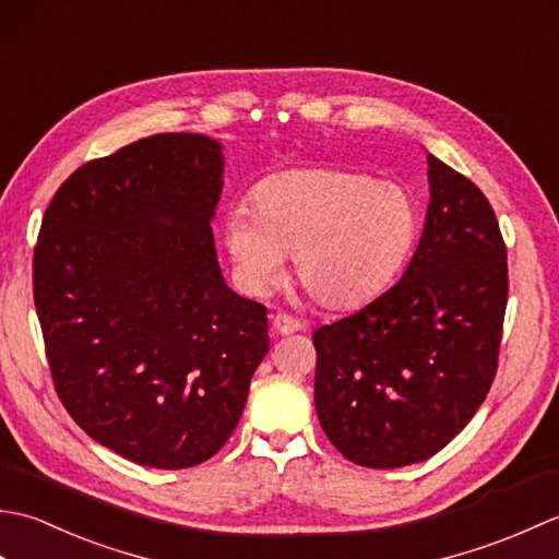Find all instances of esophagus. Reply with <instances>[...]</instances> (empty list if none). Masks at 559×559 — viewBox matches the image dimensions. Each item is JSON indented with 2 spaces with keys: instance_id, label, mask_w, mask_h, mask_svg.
Instances as JSON below:
<instances>
[{
  "instance_id": "34e87169",
  "label": "esophagus",
  "mask_w": 559,
  "mask_h": 559,
  "mask_svg": "<svg viewBox=\"0 0 559 559\" xmlns=\"http://www.w3.org/2000/svg\"><path fill=\"white\" fill-rule=\"evenodd\" d=\"M271 329L281 336H288V334H295V331H300L302 324L298 322V319H293L290 314H276L271 319Z\"/></svg>"
}]
</instances>
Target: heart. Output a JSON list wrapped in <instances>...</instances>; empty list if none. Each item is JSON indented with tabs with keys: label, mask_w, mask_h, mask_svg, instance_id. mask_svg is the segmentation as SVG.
Wrapping results in <instances>:
<instances>
[{
	"label": "heart",
	"mask_w": 559,
	"mask_h": 559,
	"mask_svg": "<svg viewBox=\"0 0 559 559\" xmlns=\"http://www.w3.org/2000/svg\"><path fill=\"white\" fill-rule=\"evenodd\" d=\"M420 211L406 187L346 170H288L259 182L249 209L233 206L223 245L249 293H266L293 254L295 276L331 307L362 305L406 264Z\"/></svg>",
	"instance_id": "obj_1"
}]
</instances>
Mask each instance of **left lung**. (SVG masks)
Returning a JSON list of instances; mask_svg holds the SVG:
<instances>
[{
    "label": "left lung",
    "instance_id": "1",
    "mask_svg": "<svg viewBox=\"0 0 559 559\" xmlns=\"http://www.w3.org/2000/svg\"><path fill=\"white\" fill-rule=\"evenodd\" d=\"M430 204L401 281L314 331V406L343 456L401 468L435 456L476 415L497 372L507 247L490 201L427 153Z\"/></svg>",
    "mask_w": 559,
    "mask_h": 559
}]
</instances>
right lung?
I'll use <instances>...</instances> for the list:
<instances>
[{"label": "right lung", "mask_w": 559, "mask_h": 559, "mask_svg": "<svg viewBox=\"0 0 559 559\" xmlns=\"http://www.w3.org/2000/svg\"><path fill=\"white\" fill-rule=\"evenodd\" d=\"M223 173L216 139L146 136L81 165L43 216L33 295L57 396L139 466L216 454L269 350L266 307L218 266Z\"/></svg>", "instance_id": "add662e5"}]
</instances>
